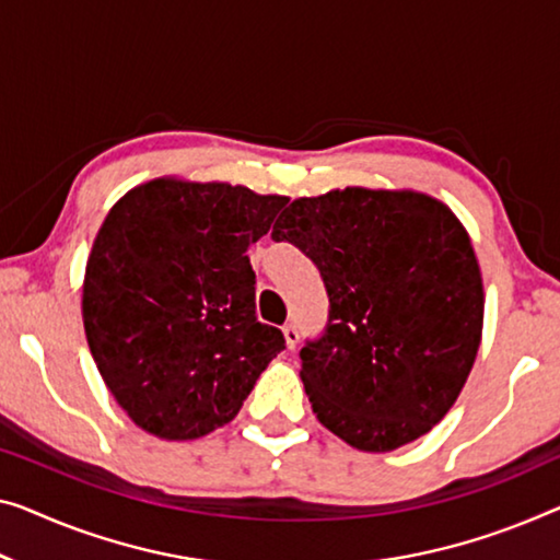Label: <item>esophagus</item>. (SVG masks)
<instances>
[{
  "instance_id": "1",
  "label": "esophagus",
  "mask_w": 560,
  "mask_h": 560,
  "mask_svg": "<svg viewBox=\"0 0 560 560\" xmlns=\"http://www.w3.org/2000/svg\"><path fill=\"white\" fill-rule=\"evenodd\" d=\"M283 339H287L289 349H294L299 345V329L294 324H287V327H283Z\"/></svg>"
}]
</instances>
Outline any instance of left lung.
<instances>
[{"mask_svg": "<svg viewBox=\"0 0 560 560\" xmlns=\"http://www.w3.org/2000/svg\"><path fill=\"white\" fill-rule=\"evenodd\" d=\"M273 241L314 261L329 322L302 347V382L324 428L364 453L432 430L465 385L482 334V277L470 236L415 190L296 198Z\"/></svg>", "mask_w": 560, "mask_h": 560, "instance_id": "8db88e82", "label": "left lung"}]
</instances>
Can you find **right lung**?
Masks as SVG:
<instances>
[{
	"instance_id": "right-lung-1",
	"label": "right lung",
	"mask_w": 560,
	"mask_h": 560,
	"mask_svg": "<svg viewBox=\"0 0 560 560\" xmlns=\"http://www.w3.org/2000/svg\"><path fill=\"white\" fill-rule=\"evenodd\" d=\"M229 183L158 178L105 215L82 322L107 389L138 428L196 440L231 422L283 345L256 319V244L287 206Z\"/></svg>"
}]
</instances>
